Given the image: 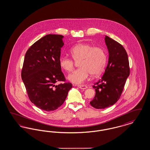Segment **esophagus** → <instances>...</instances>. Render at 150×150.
<instances>
[{"label":"esophagus","instance_id":"esophagus-1","mask_svg":"<svg viewBox=\"0 0 150 150\" xmlns=\"http://www.w3.org/2000/svg\"><path fill=\"white\" fill-rule=\"evenodd\" d=\"M78 86L80 89H86L88 88V86L85 85H79V86Z\"/></svg>","mask_w":150,"mask_h":150}]
</instances>
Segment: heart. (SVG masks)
Wrapping results in <instances>:
<instances>
[{"label": "heart", "instance_id": "heart-1", "mask_svg": "<svg viewBox=\"0 0 150 150\" xmlns=\"http://www.w3.org/2000/svg\"><path fill=\"white\" fill-rule=\"evenodd\" d=\"M72 58L62 55L59 57L60 67L66 72H71L75 61H79L80 67L71 74L68 78L75 84H81L88 78L89 74L96 77L104 71L107 63V55L105 50L98 47H94L88 43H79L70 50Z\"/></svg>", "mask_w": 150, "mask_h": 150}]
</instances>
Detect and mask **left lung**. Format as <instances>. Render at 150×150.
I'll return each mask as SVG.
<instances>
[{
    "instance_id": "left-lung-1",
    "label": "left lung",
    "mask_w": 150,
    "mask_h": 150,
    "mask_svg": "<svg viewBox=\"0 0 150 150\" xmlns=\"http://www.w3.org/2000/svg\"><path fill=\"white\" fill-rule=\"evenodd\" d=\"M109 52L107 67L99 81L93 86L96 91L92 106L97 109L110 107L119 100L130 74L127 53L122 45L106 36Z\"/></svg>"
}]
</instances>
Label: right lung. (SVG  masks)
I'll use <instances>...</instances> for the list:
<instances>
[{
    "mask_svg": "<svg viewBox=\"0 0 150 150\" xmlns=\"http://www.w3.org/2000/svg\"><path fill=\"white\" fill-rule=\"evenodd\" d=\"M63 36L49 34L34 43L27 50L21 78L30 101L44 111L60 107L72 87L66 82L58 59L64 45ZM58 81H64L56 86Z\"/></svg>",
    "mask_w": 150,
    "mask_h": 150,
    "instance_id": "add662e5",
    "label": "right lung"
}]
</instances>
